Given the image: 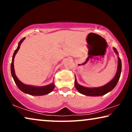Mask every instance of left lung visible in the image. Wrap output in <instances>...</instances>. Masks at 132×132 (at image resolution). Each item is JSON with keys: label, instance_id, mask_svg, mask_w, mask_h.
I'll use <instances>...</instances> for the list:
<instances>
[{"label": "left lung", "instance_id": "obj_1", "mask_svg": "<svg viewBox=\"0 0 132 132\" xmlns=\"http://www.w3.org/2000/svg\"><path fill=\"white\" fill-rule=\"evenodd\" d=\"M113 50L115 53L118 55V51L116 48H113ZM118 68H117L116 75L111 82H109L105 85L101 86V87L89 88L84 87V86L79 85L77 83L76 79H75V85L77 91L82 94L88 95V96H101V95H103L106 93H109V91H112L117 85L120 77L121 72V61L120 57H118Z\"/></svg>", "mask_w": 132, "mask_h": 132}]
</instances>
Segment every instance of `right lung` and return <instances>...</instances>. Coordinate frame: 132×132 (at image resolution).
Segmentation results:
<instances>
[{
    "instance_id": "right-lung-1",
    "label": "right lung",
    "mask_w": 132,
    "mask_h": 132,
    "mask_svg": "<svg viewBox=\"0 0 132 132\" xmlns=\"http://www.w3.org/2000/svg\"><path fill=\"white\" fill-rule=\"evenodd\" d=\"M25 38H23V39H21V40L20 41L17 49L15 50V52H14V53L13 54V56H12V62L11 64V71L12 76L13 77L14 82H15L16 85H17V87L19 88L21 91L23 92V93L28 94L32 95H43L51 93V92L53 90L54 88H55V84H54L53 83L48 85L41 86V87H39V86H30L23 84L22 82H20V81L19 80V79H18L17 76H16L14 68V59L16 53H17L18 50H19L20 47V45L21 44V43L23 42V40H24Z\"/></svg>"
}]
</instances>
